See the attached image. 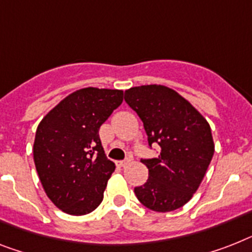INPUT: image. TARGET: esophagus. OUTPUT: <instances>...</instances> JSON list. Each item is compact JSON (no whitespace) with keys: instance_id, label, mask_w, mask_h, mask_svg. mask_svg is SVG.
Segmentation results:
<instances>
[{"instance_id":"esophagus-1","label":"esophagus","mask_w":252,"mask_h":252,"mask_svg":"<svg viewBox=\"0 0 252 252\" xmlns=\"http://www.w3.org/2000/svg\"><path fill=\"white\" fill-rule=\"evenodd\" d=\"M117 163V166H120V167H125V166H127L128 163H130V159H124V161H117L116 162Z\"/></svg>"}]
</instances>
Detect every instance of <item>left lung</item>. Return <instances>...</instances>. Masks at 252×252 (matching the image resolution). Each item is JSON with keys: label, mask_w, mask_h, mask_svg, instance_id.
I'll list each match as a JSON object with an SVG mask.
<instances>
[{"label": "left lung", "mask_w": 252, "mask_h": 252, "mask_svg": "<svg viewBox=\"0 0 252 252\" xmlns=\"http://www.w3.org/2000/svg\"><path fill=\"white\" fill-rule=\"evenodd\" d=\"M125 101L143 121L149 147H161L157 158L141 159L149 178L134 189L135 194L149 210L174 211L192 198L213 158L209 122L187 99L162 85L131 87Z\"/></svg>", "instance_id": "left-lung-1"}]
</instances>
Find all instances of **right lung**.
<instances>
[{
  "instance_id": "add662e5",
  "label": "right lung",
  "mask_w": 252,
  "mask_h": 252,
  "mask_svg": "<svg viewBox=\"0 0 252 252\" xmlns=\"http://www.w3.org/2000/svg\"><path fill=\"white\" fill-rule=\"evenodd\" d=\"M122 100V90L86 87L39 122L33 159L47 197L64 213L86 215L103 201L116 166L104 153L99 128Z\"/></svg>"
}]
</instances>
